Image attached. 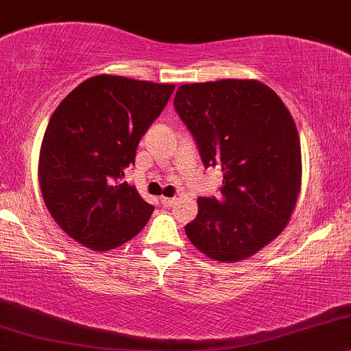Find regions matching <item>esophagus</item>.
<instances>
[{
	"label": "esophagus",
	"instance_id": "1",
	"mask_svg": "<svg viewBox=\"0 0 351 351\" xmlns=\"http://www.w3.org/2000/svg\"><path fill=\"white\" fill-rule=\"evenodd\" d=\"M176 203V198H169V197H162L161 198V205L162 206H172Z\"/></svg>",
	"mask_w": 351,
	"mask_h": 351
}]
</instances>
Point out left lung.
I'll return each mask as SVG.
<instances>
[{
  "label": "left lung",
  "mask_w": 351,
  "mask_h": 351,
  "mask_svg": "<svg viewBox=\"0 0 351 351\" xmlns=\"http://www.w3.org/2000/svg\"><path fill=\"white\" fill-rule=\"evenodd\" d=\"M174 109L203 166L223 171L221 200L198 198L187 237L215 261L250 257L283 231L300 195L295 120L274 90L252 80L182 84Z\"/></svg>",
  "instance_id": "left-lung-1"
}]
</instances>
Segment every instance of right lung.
Returning <instances> with one entry per match:
<instances>
[{
	"label": "right lung",
	"mask_w": 351,
	"mask_h": 351,
	"mask_svg": "<svg viewBox=\"0 0 351 351\" xmlns=\"http://www.w3.org/2000/svg\"><path fill=\"white\" fill-rule=\"evenodd\" d=\"M172 90L174 84L99 75L55 109L43 135L38 180L50 215L80 244L115 249L148 223L154 206L123 176Z\"/></svg>",
	"instance_id": "right-lung-1"
}]
</instances>
